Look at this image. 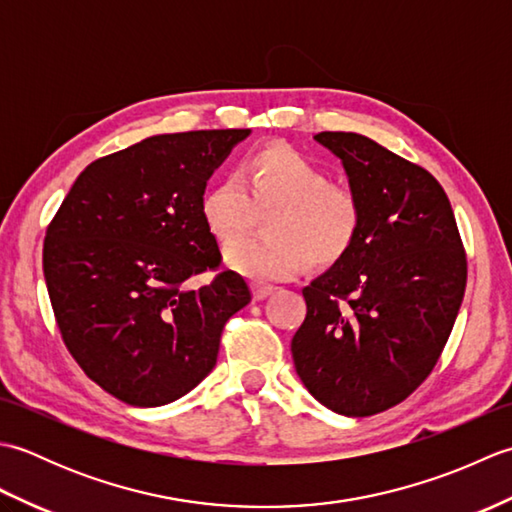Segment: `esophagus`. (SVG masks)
Instances as JSON below:
<instances>
[{
    "label": "esophagus",
    "instance_id": "obj_1",
    "mask_svg": "<svg viewBox=\"0 0 512 512\" xmlns=\"http://www.w3.org/2000/svg\"><path fill=\"white\" fill-rule=\"evenodd\" d=\"M250 288H253V299L255 301H262V299H266L268 295H273V292H275L273 286H264V284H253Z\"/></svg>",
    "mask_w": 512,
    "mask_h": 512
}]
</instances>
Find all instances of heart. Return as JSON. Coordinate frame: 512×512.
Returning <instances> with one entry per match:
<instances>
[{
	"mask_svg": "<svg viewBox=\"0 0 512 512\" xmlns=\"http://www.w3.org/2000/svg\"><path fill=\"white\" fill-rule=\"evenodd\" d=\"M268 208L267 212L265 209ZM265 210L268 234L236 237ZM204 226L226 248V264L255 279H286L306 262L330 268L354 248L365 206L350 184L332 176L312 158L286 145H268L248 154L237 171L204 191Z\"/></svg>",
	"mask_w": 512,
	"mask_h": 512,
	"instance_id": "b5f03b06",
	"label": "heart"
}]
</instances>
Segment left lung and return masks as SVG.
<instances>
[{
    "mask_svg": "<svg viewBox=\"0 0 512 512\" xmlns=\"http://www.w3.org/2000/svg\"><path fill=\"white\" fill-rule=\"evenodd\" d=\"M365 206L354 248L303 288L297 374L321 405L363 418L396 407L433 372L466 288V253L440 182L354 132H321Z\"/></svg>",
    "mask_w": 512,
    "mask_h": 512,
    "instance_id": "8db88e82",
    "label": "left lung"
}]
</instances>
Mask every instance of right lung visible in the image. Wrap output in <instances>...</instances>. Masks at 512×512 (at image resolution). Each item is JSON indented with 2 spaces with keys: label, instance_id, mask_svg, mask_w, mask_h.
<instances>
[{
  "label": "right lung",
  "instance_id": "1",
  "mask_svg": "<svg viewBox=\"0 0 512 512\" xmlns=\"http://www.w3.org/2000/svg\"><path fill=\"white\" fill-rule=\"evenodd\" d=\"M248 134H162L94 160L48 224L43 275L61 339L85 376L127 405L189 394L250 301L200 213L206 180ZM204 272L216 275L191 289Z\"/></svg>",
  "mask_w": 512,
  "mask_h": 512
}]
</instances>
